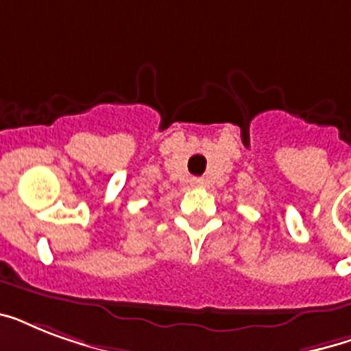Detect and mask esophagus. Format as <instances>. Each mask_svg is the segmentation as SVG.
I'll list each match as a JSON object with an SVG mask.
<instances>
[{
  "label": "esophagus",
  "mask_w": 351,
  "mask_h": 351,
  "mask_svg": "<svg viewBox=\"0 0 351 351\" xmlns=\"http://www.w3.org/2000/svg\"><path fill=\"white\" fill-rule=\"evenodd\" d=\"M191 186L193 187H204L206 186V182H204V178H193Z\"/></svg>",
  "instance_id": "esophagus-1"
}]
</instances>
